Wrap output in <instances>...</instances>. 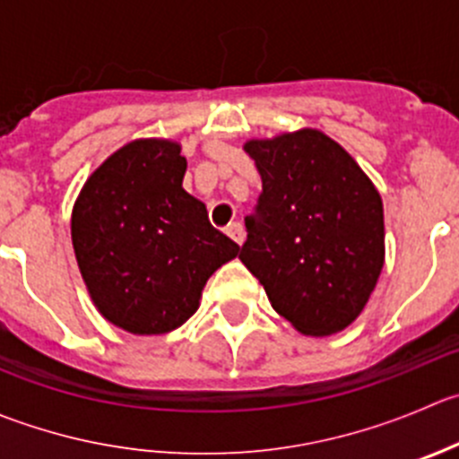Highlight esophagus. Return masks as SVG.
Wrapping results in <instances>:
<instances>
[{
  "instance_id": "esophagus-1",
  "label": "esophagus",
  "mask_w": 459,
  "mask_h": 459,
  "mask_svg": "<svg viewBox=\"0 0 459 459\" xmlns=\"http://www.w3.org/2000/svg\"><path fill=\"white\" fill-rule=\"evenodd\" d=\"M226 235H229V238L233 239V242L242 244V242H244V229H242V224H239V221H230V224L226 226Z\"/></svg>"
}]
</instances>
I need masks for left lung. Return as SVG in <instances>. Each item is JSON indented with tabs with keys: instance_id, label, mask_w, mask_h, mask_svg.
Segmentation results:
<instances>
[{
	"instance_id": "obj_1",
	"label": "left lung",
	"mask_w": 459,
	"mask_h": 459,
	"mask_svg": "<svg viewBox=\"0 0 459 459\" xmlns=\"http://www.w3.org/2000/svg\"><path fill=\"white\" fill-rule=\"evenodd\" d=\"M244 152L255 161L262 195L239 260L298 332H342L384 269L379 190L348 150L314 127L251 139Z\"/></svg>"
}]
</instances>
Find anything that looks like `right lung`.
Here are the masks:
<instances>
[{
	"label": "right lung",
	"instance_id": "right-lung-1",
	"mask_svg": "<svg viewBox=\"0 0 459 459\" xmlns=\"http://www.w3.org/2000/svg\"><path fill=\"white\" fill-rule=\"evenodd\" d=\"M186 159L170 139H136L80 188L71 242L91 302L111 325L159 336L199 309L208 278L239 247L184 190Z\"/></svg>",
	"mask_w": 459,
	"mask_h": 459
}]
</instances>
